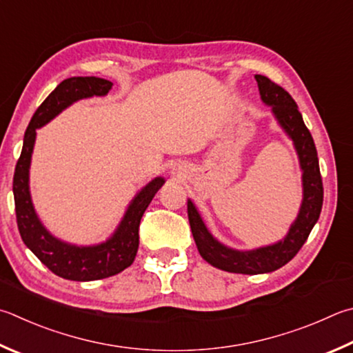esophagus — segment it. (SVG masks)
Wrapping results in <instances>:
<instances>
[{"instance_id":"1","label":"esophagus","mask_w":353,"mask_h":353,"mask_svg":"<svg viewBox=\"0 0 353 353\" xmlns=\"http://www.w3.org/2000/svg\"><path fill=\"white\" fill-rule=\"evenodd\" d=\"M172 176H176V177H181L182 176V172H181V168H176V166H174V168H172Z\"/></svg>"}]
</instances>
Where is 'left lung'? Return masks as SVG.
Instances as JSON below:
<instances>
[{"mask_svg":"<svg viewBox=\"0 0 353 353\" xmlns=\"http://www.w3.org/2000/svg\"><path fill=\"white\" fill-rule=\"evenodd\" d=\"M258 81L261 99L265 105H270L279 125L293 140L294 148L299 156L303 168L304 197L299 214L288 234L278 243L262 247L252 252H238L217 242L205 227L201 214L193 202L188 201V221L191 233L202 258L213 267L230 273L259 274L274 272L292 261L309 238L312 228L315 227L323 208V179L319 172L316 146L313 137L301 115L298 105L284 88L267 79L264 75H254Z\"/></svg>","mask_w":353,"mask_h":353,"instance_id":"1","label":"left lung"}]
</instances>
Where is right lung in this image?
I'll use <instances>...</instances> for the list:
<instances>
[{
    "label": "right lung",
    "mask_w": 353,
    "mask_h": 353,
    "mask_svg": "<svg viewBox=\"0 0 353 353\" xmlns=\"http://www.w3.org/2000/svg\"><path fill=\"white\" fill-rule=\"evenodd\" d=\"M111 88L112 83L110 80L99 79V77H72V79L63 80L38 106L32 117L24 132L21 156L15 166L14 199L21 239L50 272L70 281L110 278L132 264L139 248L140 219L152 197L165 182L162 177H156L146 185L128 207L123 221L120 222L112 238L99 245H70V243L55 239L41 225L29 193V166L35 143V130L46 125L74 101L92 97V95H106Z\"/></svg>",
    "instance_id": "obj_1"
}]
</instances>
